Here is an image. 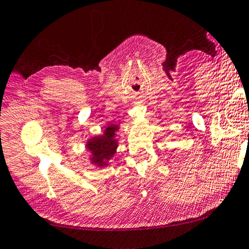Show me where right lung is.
I'll use <instances>...</instances> for the list:
<instances>
[{"instance_id": "add662e5", "label": "right lung", "mask_w": 249, "mask_h": 249, "mask_svg": "<svg viewBox=\"0 0 249 249\" xmlns=\"http://www.w3.org/2000/svg\"><path fill=\"white\" fill-rule=\"evenodd\" d=\"M118 130L117 125H109L104 131L103 136L94 137L88 142V148L91 151L93 163L99 166L107 165V161L113 156L117 149V142L114 140V135Z\"/></svg>"}]
</instances>
